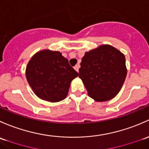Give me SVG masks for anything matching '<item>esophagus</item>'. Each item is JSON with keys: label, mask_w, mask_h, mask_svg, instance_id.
Instances as JSON below:
<instances>
[{"label": "esophagus", "mask_w": 149, "mask_h": 149, "mask_svg": "<svg viewBox=\"0 0 149 149\" xmlns=\"http://www.w3.org/2000/svg\"><path fill=\"white\" fill-rule=\"evenodd\" d=\"M79 67H80V65H79V64H76V65H75V67H74V70H76L77 72H79Z\"/></svg>", "instance_id": "1"}]
</instances>
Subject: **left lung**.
Instances as JSON below:
<instances>
[{
	"mask_svg": "<svg viewBox=\"0 0 149 149\" xmlns=\"http://www.w3.org/2000/svg\"><path fill=\"white\" fill-rule=\"evenodd\" d=\"M80 66L79 77L88 95L97 102L116 97L126 77L125 56L108 44L85 52Z\"/></svg>",
	"mask_w": 149,
	"mask_h": 149,
	"instance_id": "8db88e82",
	"label": "left lung"
}]
</instances>
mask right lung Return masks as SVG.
I'll return each mask as SVG.
<instances>
[{"instance_id":"1","label":"right lung","mask_w":149,"mask_h":149,"mask_svg":"<svg viewBox=\"0 0 149 149\" xmlns=\"http://www.w3.org/2000/svg\"><path fill=\"white\" fill-rule=\"evenodd\" d=\"M78 75L60 52L49 49L35 54L26 69V77L33 93L52 102L67 97L72 80Z\"/></svg>"}]
</instances>
